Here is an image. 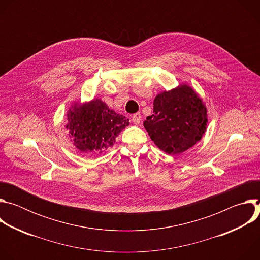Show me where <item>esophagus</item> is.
<instances>
[{"instance_id":"obj_1","label":"esophagus","mask_w":260,"mask_h":260,"mask_svg":"<svg viewBox=\"0 0 260 260\" xmlns=\"http://www.w3.org/2000/svg\"><path fill=\"white\" fill-rule=\"evenodd\" d=\"M132 120L135 124H140L141 123V120H142V116L140 113H136L132 116Z\"/></svg>"}]
</instances>
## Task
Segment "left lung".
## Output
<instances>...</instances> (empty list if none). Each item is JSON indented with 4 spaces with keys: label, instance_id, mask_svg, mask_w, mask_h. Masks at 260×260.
Listing matches in <instances>:
<instances>
[{
    "label": "left lung",
    "instance_id": "1",
    "mask_svg": "<svg viewBox=\"0 0 260 260\" xmlns=\"http://www.w3.org/2000/svg\"><path fill=\"white\" fill-rule=\"evenodd\" d=\"M207 107L187 84L158 93L153 114L144 127L154 144L168 154L177 155L194 146L207 129Z\"/></svg>",
    "mask_w": 260,
    "mask_h": 260
}]
</instances>
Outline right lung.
<instances>
[{
  "label": "right lung",
  "mask_w": 260,
  "mask_h": 260,
  "mask_svg": "<svg viewBox=\"0 0 260 260\" xmlns=\"http://www.w3.org/2000/svg\"><path fill=\"white\" fill-rule=\"evenodd\" d=\"M66 128L77 149L84 153H102L115 143L119 133L129 124L100 99L80 105L73 103L67 113Z\"/></svg>",
  "instance_id": "1"
}]
</instances>
